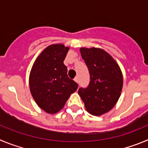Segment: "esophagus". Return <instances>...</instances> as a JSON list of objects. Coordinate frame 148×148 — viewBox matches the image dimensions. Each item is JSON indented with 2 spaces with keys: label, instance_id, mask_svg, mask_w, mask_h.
<instances>
[{
  "label": "esophagus",
  "instance_id": "esophagus-1",
  "mask_svg": "<svg viewBox=\"0 0 148 148\" xmlns=\"http://www.w3.org/2000/svg\"><path fill=\"white\" fill-rule=\"evenodd\" d=\"M74 81H75V82H77V83H78V78H77V77H75V78H74Z\"/></svg>",
  "mask_w": 148,
  "mask_h": 148
}]
</instances>
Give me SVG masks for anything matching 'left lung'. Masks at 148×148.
Listing matches in <instances>:
<instances>
[{"instance_id": "1", "label": "left lung", "mask_w": 148, "mask_h": 148, "mask_svg": "<svg viewBox=\"0 0 148 148\" xmlns=\"http://www.w3.org/2000/svg\"><path fill=\"white\" fill-rule=\"evenodd\" d=\"M81 56L90 74L87 88H79L78 94L89 114L100 116L110 110L119 99L123 77L114 58L97 48H81Z\"/></svg>"}]
</instances>
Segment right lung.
I'll list each match as a JSON object with an SVG mask.
<instances>
[{"label":"right lung","mask_w":148,"mask_h":148,"mask_svg":"<svg viewBox=\"0 0 148 148\" xmlns=\"http://www.w3.org/2000/svg\"><path fill=\"white\" fill-rule=\"evenodd\" d=\"M69 48L62 44L48 46L36 59L29 75L30 91L38 106L49 114L64 107L78 84L69 78L63 61Z\"/></svg>","instance_id":"add662e5"}]
</instances>
